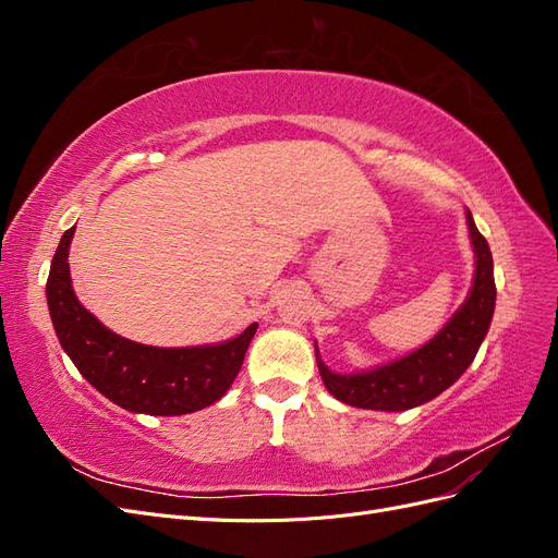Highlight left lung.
I'll return each instance as SVG.
<instances>
[{"mask_svg": "<svg viewBox=\"0 0 558 558\" xmlns=\"http://www.w3.org/2000/svg\"><path fill=\"white\" fill-rule=\"evenodd\" d=\"M465 218L475 251V279L463 305L430 342L393 363L353 375L332 373L320 361L318 347H314L320 379L337 400L363 410L404 412L447 391L475 361L494 318L496 281L492 248L480 234L470 211H465Z\"/></svg>", "mask_w": 558, "mask_h": 558, "instance_id": "8db88e82", "label": "left lung"}]
</instances>
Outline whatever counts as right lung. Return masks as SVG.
<instances>
[{"label": "right lung", "mask_w": 558, "mask_h": 558, "mask_svg": "<svg viewBox=\"0 0 558 558\" xmlns=\"http://www.w3.org/2000/svg\"><path fill=\"white\" fill-rule=\"evenodd\" d=\"M74 228L62 234L50 263L46 300L60 347L99 393L134 414L179 416L221 400L238 377L256 335L251 324L221 344L148 347L116 335L81 305L70 277Z\"/></svg>", "instance_id": "add662e5"}]
</instances>
